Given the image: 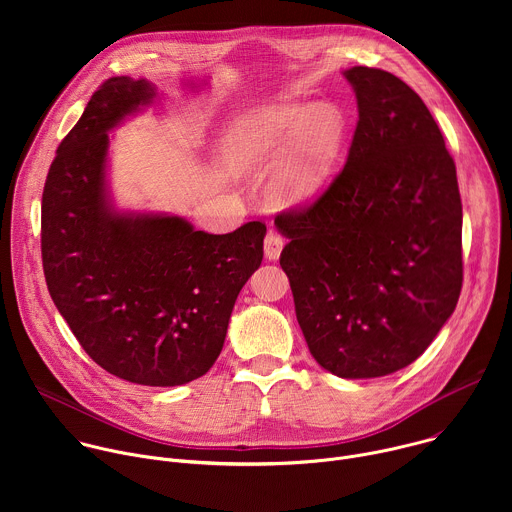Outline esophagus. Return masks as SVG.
Here are the masks:
<instances>
[{
  "label": "esophagus",
  "mask_w": 512,
  "mask_h": 512,
  "mask_svg": "<svg viewBox=\"0 0 512 512\" xmlns=\"http://www.w3.org/2000/svg\"><path fill=\"white\" fill-rule=\"evenodd\" d=\"M263 249H265V257H267L269 261L279 259L281 249H283V239H281V235H279V233H275V231H269V233H267V237H265Z\"/></svg>",
  "instance_id": "esophagus-1"
}]
</instances>
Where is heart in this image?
Instances as JSON below:
<instances>
[{
  "label": "heart",
  "mask_w": 512,
  "mask_h": 512,
  "mask_svg": "<svg viewBox=\"0 0 512 512\" xmlns=\"http://www.w3.org/2000/svg\"><path fill=\"white\" fill-rule=\"evenodd\" d=\"M344 135V115L332 103H267L231 123L223 137V158L237 174H257L285 150L269 194L277 206H302L328 184Z\"/></svg>",
  "instance_id": "obj_1"
}]
</instances>
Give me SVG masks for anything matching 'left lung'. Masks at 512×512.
Here are the masks:
<instances>
[{
	"mask_svg": "<svg viewBox=\"0 0 512 512\" xmlns=\"http://www.w3.org/2000/svg\"><path fill=\"white\" fill-rule=\"evenodd\" d=\"M358 123L344 168L304 208L277 214L279 263L320 367L391 375L433 342L462 289L456 164L421 97L381 68L344 70Z\"/></svg>",
	"mask_w": 512,
	"mask_h": 512,
	"instance_id": "left-lung-1",
	"label": "left lung"
}]
</instances>
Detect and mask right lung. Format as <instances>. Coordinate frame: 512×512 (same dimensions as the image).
<instances>
[{
    "label": "right lung",
    "instance_id": "1",
    "mask_svg": "<svg viewBox=\"0 0 512 512\" xmlns=\"http://www.w3.org/2000/svg\"><path fill=\"white\" fill-rule=\"evenodd\" d=\"M154 97L145 79L113 77L62 139L42 194V265L54 306L99 367L176 387L206 375L221 354L267 229L253 221L208 235L180 216L113 208L109 131Z\"/></svg>",
    "mask_w": 512,
    "mask_h": 512
}]
</instances>
